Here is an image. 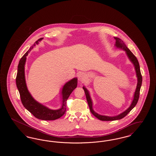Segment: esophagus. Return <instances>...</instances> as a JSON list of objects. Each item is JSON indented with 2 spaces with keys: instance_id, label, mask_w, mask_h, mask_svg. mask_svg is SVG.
Wrapping results in <instances>:
<instances>
[{
  "instance_id": "esophagus-1",
  "label": "esophagus",
  "mask_w": 156,
  "mask_h": 156,
  "mask_svg": "<svg viewBox=\"0 0 156 156\" xmlns=\"http://www.w3.org/2000/svg\"><path fill=\"white\" fill-rule=\"evenodd\" d=\"M87 75L84 73H80L78 75V80L80 81L84 82L87 79Z\"/></svg>"
}]
</instances>
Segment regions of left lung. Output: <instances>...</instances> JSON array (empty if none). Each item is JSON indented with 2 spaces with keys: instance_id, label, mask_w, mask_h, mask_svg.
<instances>
[{
  "instance_id": "obj_1",
  "label": "left lung",
  "mask_w": 156,
  "mask_h": 156,
  "mask_svg": "<svg viewBox=\"0 0 156 156\" xmlns=\"http://www.w3.org/2000/svg\"><path fill=\"white\" fill-rule=\"evenodd\" d=\"M114 38L116 40L115 46L116 48L125 51L128 58L130 61V62L133 64L134 69H135V71L136 73V77L137 78V83L136 88L134 94L133 99L132 100V102L130 104V106L126 109V111L123 112L122 113H120L118 115L114 116L101 115L98 114L96 112L94 111V110L93 109V102H92L91 97L90 96L89 90L87 89L84 86L83 87V89L84 90V92H85V94L86 95L87 100L88 104L89 105L90 112L98 119H99L100 120H103V121L116 120L122 119L125 116H126V115L133 109L134 106L136 105V104L138 102L139 94H140V90L141 88V83H142V76H141L140 69V66H139V61L137 59V58L130 51V50L126 47V45L125 44L123 41L120 38H119L118 37H114Z\"/></svg>"
}]
</instances>
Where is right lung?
<instances>
[{"label": "right lung", "instance_id": "add662e5", "mask_svg": "<svg viewBox=\"0 0 156 156\" xmlns=\"http://www.w3.org/2000/svg\"><path fill=\"white\" fill-rule=\"evenodd\" d=\"M43 39V38H40L36 41L34 45L30 47V49L20 60L17 67L16 82L24 107L37 119L43 120H54L61 118L66 113L67 99L72 92L76 88L78 79L77 78H74L66 82L63 86L61 92V107L58 109H51L39 103L34 99L27 89L25 78L24 67L27 58L26 57L28 55V54L33 48V47L36 45L38 44Z\"/></svg>", "mask_w": 156, "mask_h": 156}]
</instances>
